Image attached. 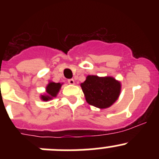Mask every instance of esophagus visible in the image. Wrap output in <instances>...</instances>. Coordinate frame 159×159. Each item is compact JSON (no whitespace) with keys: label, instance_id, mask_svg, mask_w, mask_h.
I'll use <instances>...</instances> for the list:
<instances>
[{"label":"esophagus","instance_id":"34e87169","mask_svg":"<svg viewBox=\"0 0 159 159\" xmlns=\"http://www.w3.org/2000/svg\"><path fill=\"white\" fill-rule=\"evenodd\" d=\"M67 82H68V84H71V85L75 84V80H74L73 79H70V80H67Z\"/></svg>","mask_w":159,"mask_h":159}]
</instances>
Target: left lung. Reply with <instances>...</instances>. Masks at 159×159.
I'll list each match as a JSON object with an SVG mask.
<instances>
[{
  "label": "left lung",
  "mask_w": 159,
  "mask_h": 159,
  "mask_svg": "<svg viewBox=\"0 0 159 159\" xmlns=\"http://www.w3.org/2000/svg\"><path fill=\"white\" fill-rule=\"evenodd\" d=\"M80 86L87 102L100 109L110 107L121 92V83L112 76L89 75Z\"/></svg>",
  "instance_id": "left-lung-1"
}]
</instances>
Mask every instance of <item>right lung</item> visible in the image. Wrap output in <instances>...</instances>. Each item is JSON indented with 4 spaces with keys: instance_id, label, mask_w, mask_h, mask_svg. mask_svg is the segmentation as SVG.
I'll return each mask as SVG.
<instances>
[{
    "instance_id": "obj_1",
    "label": "right lung",
    "mask_w": 159,
    "mask_h": 159,
    "mask_svg": "<svg viewBox=\"0 0 159 159\" xmlns=\"http://www.w3.org/2000/svg\"><path fill=\"white\" fill-rule=\"evenodd\" d=\"M62 84H60V83H55L50 81L46 86L45 93L40 95V99L43 101H49L52 99L53 98H56L60 92Z\"/></svg>"
}]
</instances>
